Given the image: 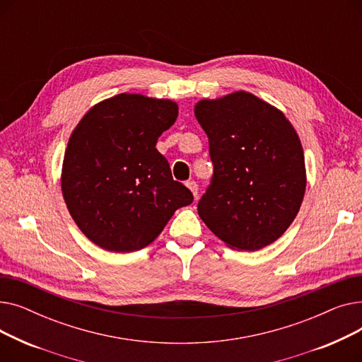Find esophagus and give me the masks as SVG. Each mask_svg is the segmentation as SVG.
<instances>
[{
	"mask_svg": "<svg viewBox=\"0 0 362 362\" xmlns=\"http://www.w3.org/2000/svg\"><path fill=\"white\" fill-rule=\"evenodd\" d=\"M186 186L189 187V191L192 192V195L195 197V199H197V197H198V185H197V182H194V180H189L187 183H186Z\"/></svg>",
	"mask_w": 362,
	"mask_h": 362,
	"instance_id": "esophagus-1",
	"label": "esophagus"
}]
</instances>
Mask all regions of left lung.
<instances>
[{
	"instance_id": "obj_1",
	"label": "left lung",
	"mask_w": 362,
	"mask_h": 362,
	"mask_svg": "<svg viewBox=\"0 0 362 362\" xmlns=\"http://www.w3.org/2000/svg\"><path fill=\"white\" fill-rule=\"evenodd\" d=\"M210 142L214 175L198 214L238 251H258L295 220L307 187L300 139L284 114L254 93L236 90L195 104Z\"/></svg>"
}]
</instances>
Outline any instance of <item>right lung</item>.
<instances>
[{
  "label": "right lung",
  "instance_id": "add662e5",
  "mask_svg": "<svg viewBox=\"0 0 362 362\" xmlns=\"http://www.w3.org/2000/svg\"><path fill=\"white\" fill-rule=\"evenodd\" d=\"M177 114L175 101L124 92L90 107L71 132L62 192L74 223L100 248L139 251L177 208L192 204L156 148Z\"/></svg>",
  "mask_w": 362,
  "mask_h": 362
}]
</instances>
